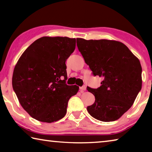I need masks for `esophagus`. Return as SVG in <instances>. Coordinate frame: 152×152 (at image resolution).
I'll return each mask as SVG.
<instances>
[{
    "label": "esophagus",
    "mask_w": 152,
    "mask_h": 152,
    "mask_svg": "<svg viewBox=\"0 0 152 152\" xmlns=\"http://www.w3.org/2000/svg\"><path fill=\"white\" fill-rule=\"evenodd\" d=\"M80 92H83L84 91H86V86H82L81 87H80Z\"/></svg>",
    "instance_id": "esophagus-1"
}]
</instances>
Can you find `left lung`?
<instances>
[{
	"label": "left lung",
	"instance_id": "obj_1",
	"mask_svg": "<svg viewBox=\"0 0 152 152\" xmlns=\"http://www.w3.org/2000/svg\"><path fill=\"white\" fill-rule=\"evenodd\" d=\"M76 43L93 75L104 78L98 88L87 87L95 96L94 104L87 110L101 121L117 120L130 109L141 89L140 60L117 41L77 38Z\"/></svg>",
	"mask_w": 152,
	"mask_h": 152
}]
</instances>
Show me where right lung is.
Returning <instances> with one entry per match:
<instances>
[{"label": "right lung", "mask_w": 152, "mask_h": 152, "mask_svg": "<svg viewBox=\"0 0 152 152\" xmlns=\"http://www.w3.org/2000/svg\"><path fill=\"white\" fill-rule=\"evenodd\" d=\"M75 47V38L41 37L15 65L12 88L20 105L35 119L52 123L66 115L69 99L79 89L66 84V61Z\"/></svg>", "instance_id": "obj_1"}]
</instances>
